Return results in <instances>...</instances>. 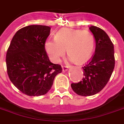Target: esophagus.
I'll return each instance as SVG.
<instances>
[{"instance_id":"1","label":"esophagus","mask_w":124,"mask_h":124,"mask_svg":"<svg viewBox=\"0 0 124 124\" xmlns=\"http://www.w3.org/2000/svg\"><path fill=\"white\" fill-rule=\"evenodd\" d=\"M68 70V66H62V71L63 72H66Z\"/></svg>"}]
</instances>
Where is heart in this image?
<instances>
[{"mask_svg":"<svg viewBox=\"0 0 124 124\" xmlns=\"http://www.w3.org/2000/svg\"><path fill=\"white\" fill-rule=\"evenodd\" d=\"M44 48L53 62H59L66 50L70 62L83 64L89 59L93 53L95 38L87 31L66 28L58 31L54 40H46Z\"/></svg>","mask_w":124,"mask_h":124,"instance_id":"b5f03b06","label":"heart"}]
</instances>
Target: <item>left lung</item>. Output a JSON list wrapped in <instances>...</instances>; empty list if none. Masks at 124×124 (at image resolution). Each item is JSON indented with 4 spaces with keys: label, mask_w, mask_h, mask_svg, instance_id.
<instances>
[{
    "label": "left lung",
    "mask_w": 124,
    "mask_h": 124,
    "mask_svg": "<svg viewBox=\"0 0 124 124\" xmlns=\"http://www.w3.org/2000/svg\"><path fill=\"white\" fill-rule=\"evenodd\" d=\"M89 29L95 39V54L82 68V81L71 84L73 91L81 96H91L100 92L110 78L115 66L114 45L108 35L96 26L91 25Z\"/></svg>",
    "instance_id": "obj_1"
}]
</instances>
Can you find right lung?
Segmentation results:
<instances>
[{"label": "right lung", "instance_id": "right-lung-1", "mask_svg": "<svg viewBox=\"0 0 124 124\" xmlns=\"http://www.w3.org/2000/svg\"><path fill=\"white\" fill-rule=\"evenodd\" d=\"M50 27L31 25L18 30L6 53L9 78L16 87L28 96L45 95L56 75L62 72L59 64L50 62L44 45Z\"/></svg>", "mask_w": 124, "mask_h": 124}]
</instances>
